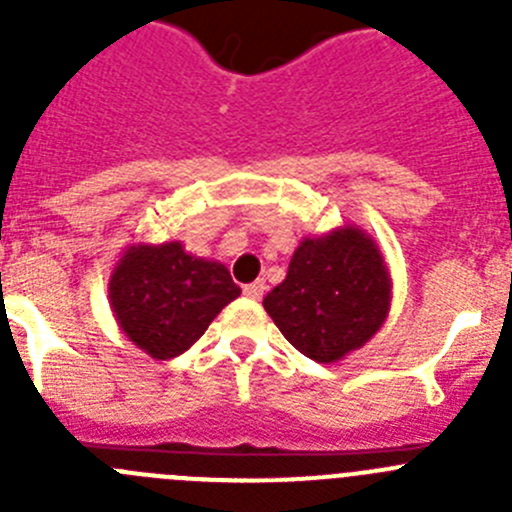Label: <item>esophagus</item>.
<instances>
[{
  "mask_svg": "<svg viewBox=\"0 0 512 512\" xmlns=\"http://www.w3.org/2000/svg\"><path fill=\"white\" fill-rule=\"evenodd\" d=\"M264 289H266V284H264V279H256V282H251V284H246V287H243V295L248 297V300H261V297H264Z\"/></svg>",
  "mask_w": 512,
  "mask_h": 512,
  "instance_id": "obj_1",
  "label": "esophagus"
}]
</instances>
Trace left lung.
<instances>
[{
	"label": "left lung",
	"mask_w": 512,
	"mask_h": 512,
	"mask_svg": "<svg viewBox=\"0 0 512 512\" xmlns=\"http://www.w3.org/2000/svg\"><path fill=\"white\" fill-rule=\"evenodd\" d=\"M390 305L387 261L359 225L302 238L284 282L264 297L282 336L320 364H336L364 346L384 325Z\"/></svg>",
	"instance_id": "8db88e82"
}]
</instances>
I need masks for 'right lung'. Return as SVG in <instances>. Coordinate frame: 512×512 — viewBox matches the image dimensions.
Returning a JSON list of instances; mask_svg holds the SVG:
<instances>
[{
    "label": "right lung",
    "instance_id": "obj_1",
    "mask_svg": "<svg viewBox=\"0 0 512 512\" xmlns=\"http://www.w3.org/2000/svg\"><path fill=\"white\" fill-rule=\"evenodd\" d=\"M117 325L153 359L184 354L228 302L241 295L220 261L184 251L179 241L133 243L110 277Z\"/></svg>",
    "mask_w": 512,
    "mask_h": 512
}]
</instances>
